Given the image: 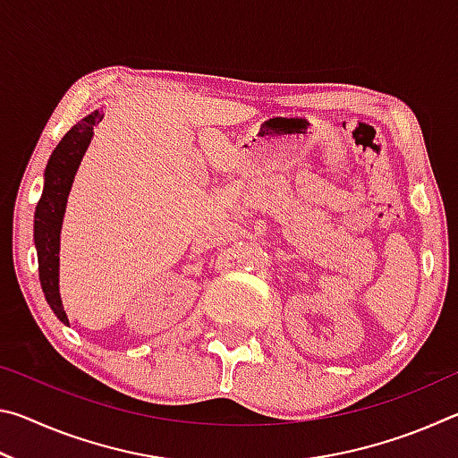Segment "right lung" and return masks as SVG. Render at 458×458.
<instances>
[{
	"instance_id": "obj_1",
	"label": "right lung",
	"mask_w": 458,
	"mask_h": 458,
	"mask_svg": "<svg viewBox=\"0 0 458 458\" xmlns=\"http://www.w3.org/2000/svg\"><path fill=\"white\" fill-rule=\"evenodd\" d=\"M103 113H90L87 119L68 131L62 141L52 151L48 165H46V182L42 198L36 206L34 216V240L38 248V270H40L42 291L46 301L52 307L62 323L68 325L66 313L62 309L58 293V248H60V226L64 218L66 198L71 191L76 169L82 159L84 151L90 143L92 129H95Z\"/></svg>"
}]
</instances>
